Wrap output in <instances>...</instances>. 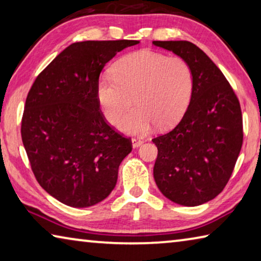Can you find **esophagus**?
Returning <instances> with one entry per match:
<instances>
[{
    "mask_svg": "<svg viewBox=\"0 0 261 261\" xmlns=\"http://www.w3.org/2000/svg\"><path fill=\"white\" fill-rule=\"evenodd\" d=\"M132 147L134 148H138V147H140L141 145L144 144V139L143 138H132Z\"/></svg>",
    "mask_w": 261,
    "mask_h": 261,
    "instance_id": "1",
    "label": "esophagus"
}]
</instances>
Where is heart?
I'll use <instances>...</instances> for the list:
<instances>
[{"mask_svg": "<svg viewBox=\"0 0 261 261\" xmlns=\"http://www.w3.org/2000/svg\"><path fill=\"white\" fill-rule=\"evenodd\" d=\"M113 73L99 78L96 95L109 123L116 122L135 100L136 107L118 122L125 134H146L158 123L162 127L173 126L191 102L193 72L179 56L135 51L118 61Z\"/></svg>", "mask_w": 261, "mask_h": 261, "instance_id": "obj_1", "label": "heart"}]
</instances>
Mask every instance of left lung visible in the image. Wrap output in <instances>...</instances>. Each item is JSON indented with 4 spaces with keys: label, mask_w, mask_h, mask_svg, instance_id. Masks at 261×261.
<instances>
[{
    "label": "left lung",
    "mask_w": 261,
    "mask_h": 261,
    "mask_svg": "<svg viewBox=\"0 0 261 261\" xmlns=\"http://www.w3.org/2000/svg\"><path fill=\"white\" fill-rule=\"evenodd\" d=\"M190 64L191 102L175 129L152 141L158 147L153 175L161 193L182 206H199L222 191L243 143L240 101L214 62L189 41H153Z\"/></svg>",
    "instance_id": "obj_1"
}]
</instances>
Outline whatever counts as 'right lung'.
<instances>
[{
	"label": "right lung",
	"instance_id": "obj_1",
	"mask_svg": "<svg viewBox=\"0 0 261 261\" xmlns=\"http://www.w3.org/2000/svg\"><path fill=\"white\" fill-rule=\"evenodd\" d=\"M137 43H71L31 87L21 140L35 178L62 204L76 208L93 206L116 185L118 167L132 145L105 121L96 85L106 63Z\"/></svg>",
	"mask_w": 261,
	"mask_h": 261
}]
</instances>
